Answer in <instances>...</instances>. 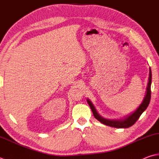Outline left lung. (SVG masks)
<instances>
[{"label":"left lung","mask_w":159,"mask_h":159,"mask_svg":"<svg viewBox=\"0 0 159 159\" xmlns=\"http://www.w3.org/2000/svg\"><path fill=\"white\" fill-rule=\"evenodd\" d=\"M151 84H152V71L151 68H149V82L148 84V86H147V92L146 95L143 99L142 104H140V107L138 108L135 112H134L132 114L127 116L124 120H107L103 118L98 114L96 109H95L94 106L89 100H87V102L89 104L90 107H91V111L95 118H96L98 120L100 121L104 125H108V126L116 127V128H128L135 123V122L139 120L140 116H141L143 111L147 109L148 107L149 102H150L151 99Z\"/></svg>","instance_id":"left-lung-1"}]
</instances>
